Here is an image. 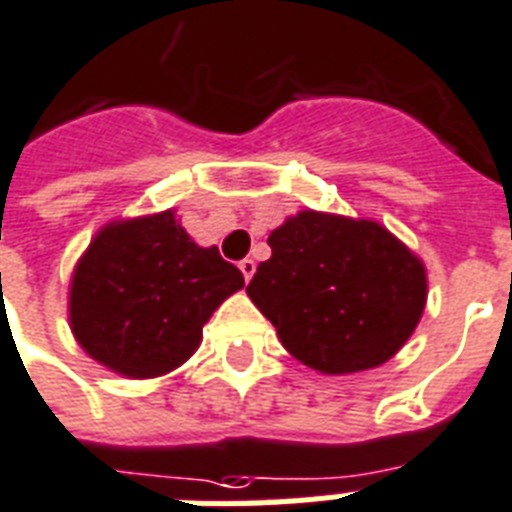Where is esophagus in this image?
<instances>
[{
  "label": "esophagus",
  "mask_w": 512,
  "mask_h": 512,
  "mask_svg": "<svg viewBox=\"0 0 512 512\" xmlns=\"http://www.w3.org/2000/svg\"><path fill=\"white\" fill-rule=\"evenodd\" d=\"M239 268H241V273H244V279H252V276H255V260H252V257H244V260H241L239 263Z\"/></svg>",
  "instance_id": "1"
}]
</instances>
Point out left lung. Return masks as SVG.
<instances>
[{"label": "left lung", "instance_id": "obj_1", "mask_svg": "<svg viewBox=\"0 0 512 512\" xmlns=\"http://www.w3.org/2000/svg\"><path fill=\"white\" fill-rule=\"evenodd\" d=\"M249 300L281 345L321 374L382 366L425 311L428 271L377 220L300 209L271 231Z\"/></svg>", "mask_w": 512, "mask_h": 512}]
</instances>
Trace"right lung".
Returning <instances> with one entry per match:
<instances>
[{"mask_svg":"<svg viewBox=\"0 0 512 512\" xmlns=\"http://www.w3.org/2000/svg\"><path fill=\"white\" fill-rule=\"evenodd\" d=\"M244 287L217 247H199L175 209L119 217L92 236L68 284V327L90 358L130 380L170 374Z\"/></svg>","mask_w":512,"mask_h":512,"instance_id":"add662e5","label":"right lung"}]
</instances>
